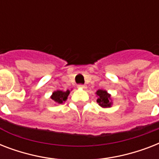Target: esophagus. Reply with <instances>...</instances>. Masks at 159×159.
<instances>
[{
  "label": "esophagus",
  "instance_id": "obj_1",
  "mask_svg": "<svg viewBox=\"0 0 159 159\" xmlns=\"http://www.w3.org/2000/svg\"><path fill=\"white\" fill-rule=\"evenodd\" d=\"M78 87H79V88H82V89H86V88H87V86H86V85H78Z\"/></svg>",
  "mask_w": 159,
  "mask_h": 159
}]
</instances>
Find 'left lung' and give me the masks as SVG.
<instances>
[{
  "mask_svg": "<svg viewBox=\"0 0 159 159\" xmlns=\"http://www.w3.org/2000/svg\"><path fill=\"white\" fill-rule=\"evenodd\" d=\"M97 95V102L102 108H110L113 105V102L111 99V95L109 94L106 90H98L96 92Z\"/></svg>",
  "mask_w": 159,
  "mask_h": 159,
  "instance_id": "1",
  "label": "left lung"
}]
</instances>
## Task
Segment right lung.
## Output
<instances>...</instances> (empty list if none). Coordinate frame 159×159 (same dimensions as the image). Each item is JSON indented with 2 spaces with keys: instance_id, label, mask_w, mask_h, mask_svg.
Segmentation results:
<instances>
[{
  "instance_id": "1",
  "label": "right lung",
  "mask_w": 159,
  "mask_h": 159,
  "mask_svg": "<svg viewBox=\"0 0 159 159\" xmlns=\"http://www.w3.org/2000/svg\"><path fill=\"white\" fill-rule=\"evenodd\" d=\"M72 91V90H71ZM70 90H67L66 92H62V91H60V90H57L52 93L50 98L53 100V103L55 105H59L64 103L67 99V97L68 95L70 94Z\"/></svg>"
}]
</instances>
